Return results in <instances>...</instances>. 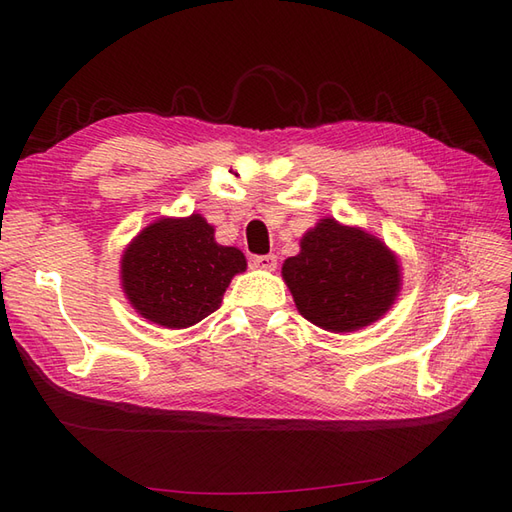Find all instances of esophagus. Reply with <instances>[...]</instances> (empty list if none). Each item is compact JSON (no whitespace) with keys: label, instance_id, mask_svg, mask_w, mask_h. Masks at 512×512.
I'll return each instance as SVG.
<instances>
[{"label":"esophagus","instance_id":"1","mask_svg":"<svg viewBox=\"0 0 512 512\" xmlns=\"http://www.w3.org/2000/svg\"><path fill=\"white\" fill-rule=\"evenodd\" d=\"M254 267L260 269V271H275L277 267V258L275 256H254Z\"/></svg>","mask_w":512,"mask_h":512}]
</instances>
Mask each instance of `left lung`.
<instances>
[{"mask_svg":"<svg viewBox=\"0 0 512 512\" xmlns=\"http://www.w3.org/2000/svg\"><path fill=\"white\" fill-rule=\"evenodd\" d=\"M282 265L299 314L331 333H354L378 322L401 292L397 254L371 232L322 218Z\"/></svg>","mask_w":512,"mask_h":512,"instance_id":"left-lung-1","label":"left lung"}]
</instances>
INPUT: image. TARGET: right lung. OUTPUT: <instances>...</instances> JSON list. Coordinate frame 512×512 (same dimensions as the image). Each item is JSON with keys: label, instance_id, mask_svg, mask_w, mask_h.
<instances>
[{"label": "right lung", "instance_id": "1", "mask_svg": "<svg viewBox=\"0 0 512 512\" xmlns=\"http://www.w3.org/2000/svg\"><path fill=\"white\" fill-rule=\"evenodd\" d=\"M247 269L237 247L215 241L200 213L145 226L121 256V288L138 316L164 329H188L222 305L230 280Z\"/></svg>", "mask_w": 512, "mask_h": 512}]
</instances>
